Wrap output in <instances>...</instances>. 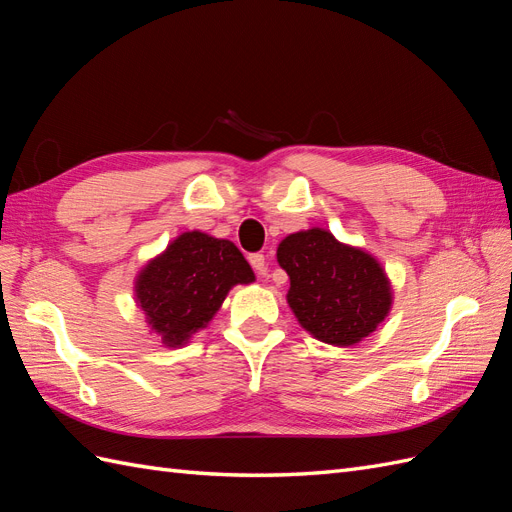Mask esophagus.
I'll use <instances>...</instances> for the list:
<instances>
[{
  "label": "esophagus",
  "mask_w": 512,
  "mask_h": 512,
  "mask_svg": "<svg viewBox=\"0 0 512 512\" xmlns=\"http://www.w3.org/2000/svg\"><path fill=\"white\" fill-rule=\"evenodd\" d=\"M248 261H251V266L259 274V277H266V274H268V264H266V257L264 255L253 253L251 257H248Z\"/></svg>",
  "instance_id": "esophagus-1"
}]
</instances>
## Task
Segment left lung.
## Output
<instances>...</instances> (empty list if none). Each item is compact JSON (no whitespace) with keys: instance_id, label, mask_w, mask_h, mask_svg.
I'll use <instances>...</instances> for the list:
<instances>
[{"instance_id":"obj_1","label":"left lung","mask_w":512,"mask_h":512,"mask_svg":"<svg viewBox=\"0 0 512 512\" xmlns=\"http://www.w3.org/2000/svg\"><path fill=\"white\" fill-rule=\"evenodd\" d=\"M277 261L290 277L287 305L320 342L355 346L387 318L393 296L383 266L326 229L287 235Z\"/></svg>"}]
</instances>
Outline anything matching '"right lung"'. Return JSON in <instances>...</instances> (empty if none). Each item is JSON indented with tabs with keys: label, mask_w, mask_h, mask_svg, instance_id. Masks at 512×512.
I'll return each instance as SVG.
<instances>
[{
	"label": "right lung",
	"mask_w": 512,
	"mask_h": 512,
	"mask_svg": "<svg viewBox=\"0 0 512 512\" xmlns=\"http://www.w3.org/2000/svg\"><path fill=\"white\" fill-rule=\"evenodd\" d=\"M253 281V268L233 242L186 231L140 270L136 303L162 344L179 348L205 329L233 285Z\"/></svg>",
	"instance_id": "1"
}]
</instances>
